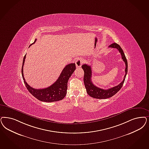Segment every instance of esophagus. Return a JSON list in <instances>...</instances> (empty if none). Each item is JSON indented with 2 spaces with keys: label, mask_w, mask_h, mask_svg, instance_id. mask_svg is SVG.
<instances>
[{
  "label": "esophagus",
  "mask_w": 149,
  "mask_h": 149,
  "mask_svg": "<svg viewBox=\"0 0 149 149\" xmlns=\"http://www.w3.org/2000/svg\"><path fill=\"white\" fill-rule=\"evenodd\" d=\"M83 63H84V61H83L82 58H77L76 62H75L76 66L77 68L80 67L82 65Z\"/></svg>",
  "instance_id": "1"
}]
</instances>
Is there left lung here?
Masks as SVG:
<instances>
[{
	"label": "left lung",
	"mask_w": 149,
	"mask_h": 149,
	"mask_svg": "<svg viewBox=\"0 0 149 149\" xmlns=\"http://www.w3.org/2000/svg\"><path fill=\"white\" fill-rule=\"evenodd\" d=\"M109 47L117 49L119 52V53H120L122 56V58L125 64V74L124 77L123 81L117 86H114L107 90H104L102 88L97 87L93 84V81L91 80L92 70H91V66L88 65L87 64L82 65L81 67L84 71V81L85 86L86 89V92L89 96L95 98L106 99V98L112 97L116 93H118L123 86L127 72H128V62L122 48L116 43H113L112 45H111Z\"/></svg>",
	"instance_id": "1"
}]
</instances>
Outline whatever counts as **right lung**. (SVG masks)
<instances>
[{"mask_svg": "<svg viewBox=\"0 0 149 149\" xmlns=\"http://www.w3.org/2000/svg\"><path fill=\"white\" fill-rule=\"evenodd\" d=\"M36 41V39L32 44L35 43ZM32 44H31L30 46H31ZM25 58L26 54L23 59L21 74L24 80V82L25 84L27 89L35 97H36L40 101L46 102L58 101L62 100V99L65 97L67 93L68 81L71 77L72 74L76 69L75 63H70L66 65L62 70L59 77H58L56 81L51 86L45 88L35 89L31 87L26 82L24 77L23 67L25 63Z\"/></svg>", "mask_w": 149, "mask_h": 149, "instance_id": "1", "label": "right lung"}]
</instances>
